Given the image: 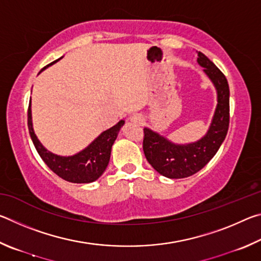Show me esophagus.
I'll list each match as a JSON object with an SVG mask.
<instances>
[{
    "label": "esophagus",
    "instance_id": "1",
    "mask_svg": "<svg viewBox=\"0 0 261 261\" xmlns=\"http://www.w3.org/2000/svg\"><path fill=\"white\" fill-rule=\"evenodd\" d=\"M130 122L132 123V124L140 125L141 123H143V117H141L140 115H138V114H135V115H132V116L130 117Z\"/></svg>",
    "mask_w": 261,
    "mask_h": 261
}]
</instances>
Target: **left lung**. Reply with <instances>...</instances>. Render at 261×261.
Returning <instances> with one entry per match:
<instances>
[{
  "instance_id": "8db88e82",
  "label": "left lung",
  "mask_w": 261,
  "mask_h": 261,
  "mask_svg": "<svg viewBox=\"0 0 261 261\" xmlns=\"http://www.w3.org/2000/svg\"><path fill=\"white\" fill-rule=\"evenodd\" d=\"M198 64L213 83L218 103L206 135L199 140L176 144L165 136L144 127L145 156L159 174L168 178H184L196 174L211 161L226 138L229 127V85L224 74L202 53H198Z\"/></svg>"
}]
</instances>
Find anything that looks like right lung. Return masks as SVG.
I'll list each match as a JSON object with an SVG mask.
<instances>
[{
    "label": "right lung",
    "mask_w": 261,
    "mask_h": 261,
    "mask_svg": "<svg viewBox=\"0 0 261 261\" xmlns=\"http://www.w3.org/2000/svg\"><path fill=\"white\" fill-rule=\"evenodd\" d=\"M61 59L46 65L39 73H41L43 70L50 67V65L55 64ZM125 121L121 120L116 125L101 132L87 147L82 149L81 152L73 154V155L62 156L48 151L40 143L33 130L31 102L28 110L29 132L39 155L57 176L71 183H92L103 174L109 163L113 145Z\"/></svg>",
    "instance_id": "1"
}]
</instances>
